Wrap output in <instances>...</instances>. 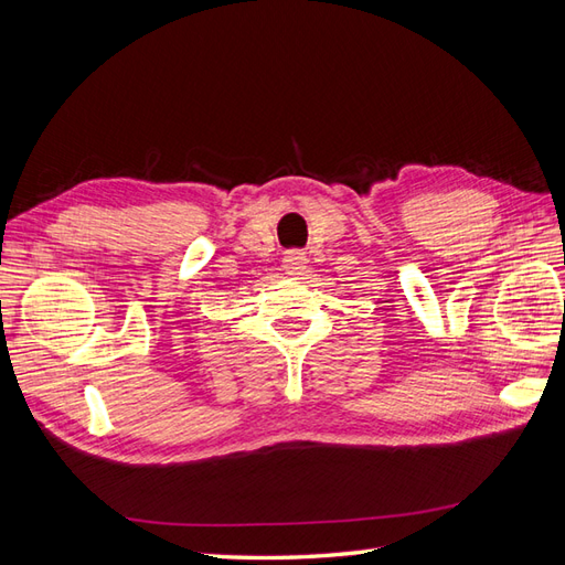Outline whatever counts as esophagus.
<instances>
[{
  "label": "esophagus",
  "mask_w": 565,
  "mask_h": 565,
  "mask_svg": "<svg viewBox=\"0 0 565 565\" xmlns=\"http://www.w3.org/2000/svg\"><path fill=\"white\" fill-rule=\"evenodd\" d=\"M306 264H309V259H306V254L299 252V249L287 252L285 259H282V266H285V270L289 273V276H301Z\"/></svg>",
  "instance_id": "34e87169"
}]
</instances>
